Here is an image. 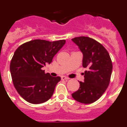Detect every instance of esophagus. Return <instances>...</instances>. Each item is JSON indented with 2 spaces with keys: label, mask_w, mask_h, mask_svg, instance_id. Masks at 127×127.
Returning <instances> with one entry per match:
<instances>
[{
  "label": "esophagus",
  "mask_w": 127,
  "mask_h": 127,
  "mask_svg": "<svg viewBox=\"0 0 127 127\" xmlns=\"http://www.w3.org/2000/svg\"><path fill=\"white\" fill-rule=\"evenodd\" d=\"M61 78L62 80H68V79H69V77H66V76H62Z\"/></svg>",
  "instance_id": "esophagus-1"
}]
</instances>
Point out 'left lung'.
<instances>
[{
  "instance_id": "1",
  "label": "left lung",
  "mask_w": 127,
  "mask_h": 127,
  "mask_svg": "<svg viewBox=\"0 0 127 127\" xmlns=\"http://www.w3.org/2000/svg\"><path fill=\"white\" fill-rule=\"evenodd\" d=\"M83 53L84 82L79 81L78 90L72 94L74 100L83 104H91L98 99L107 88L113 70L109 54L101 44L88 37L72 39Z\"/></svg>"
}]
</instances>
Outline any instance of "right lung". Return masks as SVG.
Masks as SVG:
<instances>
[{
    "label": "right lung",
    "instance_id": "1",
    "mask_svg": "<svg viewBox=\"0 0 127 127\" xmlns=\"http://www.w3.org/2000/svg\"><path fill=\"white\" fill-rule=\"evenodd\" d=\"M65 44L35 39L23 44L15 51L10 64L13 85L20 95L33 104L45 102L52 97L61 78L45 74L41 68L50 64L53 58Z\"/></svg>",
    "mask_w": 127,
    "mask_h": 127
}]
</instances>
